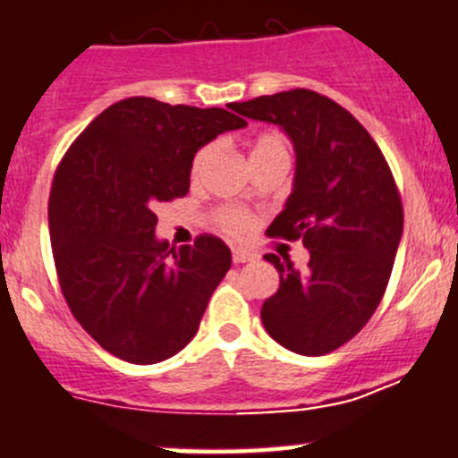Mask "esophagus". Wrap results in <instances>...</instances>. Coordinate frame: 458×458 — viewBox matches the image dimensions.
<instances>
[{
	"label": "esophagus",
	"mask_w": 458,
	"mask_h": 458,
	"mask_svg": "<svg viewBox=\"0 0 458 458\" xmlns=\"http://www.w3.org/2000/svg\"><path fill=\"white\" fill-rule=\"evenodd\" d=\"M257 259V254L250 252V250L245 248H234L233 250V261L234 263H248V261H254Z\"/></svg>",
	"instance_id": "1"
}]
</instances>
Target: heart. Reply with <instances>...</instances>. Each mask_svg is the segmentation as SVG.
I'll return each instance as SVG.
<instances>
[{"mask_svg":"<svg viewBox=\"0 0 458 458\" xmlns=\"http://www.w3.org/2000/svg\"><path fill=\"white\" fill-rule=\"evenodd\" d=\"M290 156V144H287L285 136L281 133H261L257 140L252 142V148H250V162L257 160V157H267V156ZM210 157H213V144H206L199 151L195 153L191 162V177L192 180H199L204 175L206 166H208ZM213 219L216 228L221 233H225L233 239H245L254 230V216L248 213L245 208H239V206H219V208L213 213Z\"/></svg>","mask_w":458,"mask_h":458,"instance_id":"1","label":"heart"}]
</instances>
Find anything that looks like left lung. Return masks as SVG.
I'll return each mask as SVG.
<instances>
[{
	"label": "left lung",
	"instance_id": "obj_1",
	"mask_svg": "<svg viewBox=\"0 0 458 458\" xmlns=\"http://www.w3.org/2000/svg\"><path fill=\"white\" fill-rule=\"evenodd\" d=\"M245 118L285 129L296 148V177L269 237L310 250L307 269L266 254L281 285L261 307L263 327L301 355L349 343L377 310L403 230V208L386 157L353 114L311 89L233 103Z\"/></svg>",
	"mask_w": 458,
	"mask_h": 458
}]
</instances>
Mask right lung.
<instances>
[{
    "label": "right lung",
    "instance_id": "1",
    "mask_svg": "<svg viewBox=\"0 0 458 458\" xmlns=\"http://www.w3.org/2000/svg\"><path fill=\"white\" fill-rule=\"evenodd\" d=\"M245 124L219 107L133 96L96 115L56 166L47 221L61 292L115 358L162 362L197 334L233 257L213 234L157 242L153 208L189 192L197 148Z\"/></svg>",
    "mask_w": 458,
    "mask_h": 458
}]
</instances>
